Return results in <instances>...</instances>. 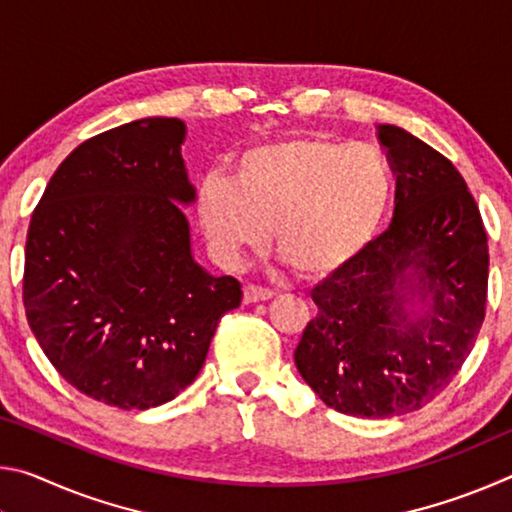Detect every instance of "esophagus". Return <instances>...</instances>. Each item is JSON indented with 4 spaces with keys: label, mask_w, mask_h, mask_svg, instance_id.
<instances>
[{
    "label": "esophagus",
    "mask_w": 512,
    "mask_h": 512,
    "mask_svg": "<svg viewBox=\"0 0 512 512\" xmlns=\"http://www.w3.org/2000/svg\"><path fill=\"white\" fill-rule=\"evenodd\" d=\"M275 298V291L271 289H264V287H255V284H248L244 287V302L250 305V302H264V300H271Z\"/></svg>",
    "instance_id": "34e87169"
}]
</instances>
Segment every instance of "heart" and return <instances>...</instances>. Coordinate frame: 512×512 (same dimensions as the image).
I'll list each match as a JSON object with an SVG mask.
<instances>
[{
    "instance_id": "b5f03b06",
    "label": "heart",
    "mask_w": 512,
    "mask_h": 512,
    "mask_svg": "<svg viewBox=\"0 0 512 512\" xmlns=\"http://www.w3.org/2000/svg\"><path fill=\"white\" fill-rule=\"evenodd\" d=\"M391 164L366 144L291 137L250 146L235 178L198 183L196 212L212 253L235 264L241 250L273 244L305 277L350 266L372 246L393 203Z\"/></svg>"
}]
</instances>
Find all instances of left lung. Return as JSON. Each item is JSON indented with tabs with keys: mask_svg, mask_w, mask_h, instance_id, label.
<instances>
[{
	"mask_svg": "<svg viewBox=\"0 0 512 512\" xmlns=\"http://www.w3.org/2000/svg\"><path fill=\"white\" fill-rule=\"evenodd\" d=\"M397 176L391 228L311 291L296 368L329 409H422L461 370L485 318L488 237L465 180L400 126H377Z\"/></svg>",
	"mask_w": 512,
	"mask_h": 512,
	"instance_id": "1",
	"label": "left lung"
}]
</instances>
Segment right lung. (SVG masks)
<instances>
[{"instance_id":"1","label":"right lung","mask_w":512,"mask_h":512,"mask_svg":"<svg viewBox=\"0 0 512 512\" xmlns=\"http://www.w3.org/2000/svg\"><path fill=\"white\" fill-rule=\"evenodd\" d=\"M185 135V121L149 117L83 142L29 223L22 298L33 336L67 384L124 411L183 393L241 302L235 277L192 255Z\"/></svg>"}]
</instances>
